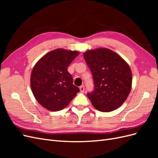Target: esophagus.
Returning a JSON list of instances; mask_svg holds the SVG:
<instances>
[{
    "label": "esophagus",
    "mask_w": 158,
    "mask_h": 158,
    "mask_svg": "<svg viewBox=\"0 0 158 158\" xmlns=\"http://www.w3.org/2000/svg\"><path fill=\"white\" fill-rule=\"evenodd\" d=\"M84 85H81V86L80 87V92L81 93H84Z\"/></svg>",
    "instance_id": "1"
}]
</instances>
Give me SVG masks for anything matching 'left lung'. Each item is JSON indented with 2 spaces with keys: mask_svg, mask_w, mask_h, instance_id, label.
<instances>
[{
  "mask_svg": "<svg viewBox=\"0 0 158 158\" xmlns=\"http://www.w3.org/2000/svg\"><path fill=\"white\" fill-rule=\"evenodd\" d=\"M84 57L93 75L94 90L87 95L93 106L102 112L121 107L132 88V72L127 62L107 48L88 50Z\"/></svg>",
  "mask_w": 158,
  "mask_h": 158,
  "instance_id": "1",
  "label": "left lung"
}]
</instances>
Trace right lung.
<instances>
[{"label": "right lung", "mask_w": 158, "mask_h": 158, "mask_svg": "<svg viewBox=\"0 0 158 158\" xmlns=\"http://www.w3.org/2000/svg\"><path fill=\"white\" fill-rule=\"evenodd\" d=\"M79 54L77 51L56 49L37 62L31 71L30 85L33 95L42 107L51 111H60L80 92L67 70Z\"/></svg>", "instance_id": "add662e5"}]
</instances>
